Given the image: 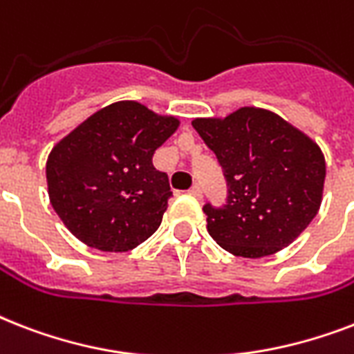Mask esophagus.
<instances>
[{"instance_id":"obj_1","label":"esophagus","mask_w":354,"mask_h":354,"mask_svg":"<svg viewBox=\"0 0 354 354\" xmlns=\"http://www.w3.org/2000/svg\"><path fill=\"white\" fill-rule=\"evenodd\" d=\"M189 194L194 196V198H202V189H200L198 185H193V187L189 189Z\"/></svg>"}]
</instances>
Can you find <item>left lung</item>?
<instances>
[{"instance_id": "8db88e82", "label": "left lung", "mask_w": 354, "mask_h": 354, "mask_svg": "<svg viewBox=\"0 0 354 354\" xmlns=\"http://www.w3.org/2000/svg\"><path fill=\"white\" fill-rule=\"evenodd\" d=\"M227 182L222 207L205 204L207 232L236 257L259 259L296 241L318 215L325 158L277 113L244 106L224 119H194Z\"/></svg>"}]
</instances>
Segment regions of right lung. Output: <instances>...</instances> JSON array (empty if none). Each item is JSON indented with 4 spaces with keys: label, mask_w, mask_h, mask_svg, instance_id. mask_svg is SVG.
I'll return each instance as SVG.
<instances>
[{
    "label": "right lung",
    "mask_w": 354,
    "mask_h": 354,
    "mask_svg": "<svg viewBox=\"0 0 354 354\" xmlns=\"http://www.w3.org/2000/svg\"><path fill=\"white\" fill-rule=\"evenodd\" d=\"M178 121L133 101L102 108L47 158L49 200L69 232L101 252H128L160 227L171 187L156 149Z\"/></svg>",
    "instance_id": "1"
}]
</instances>
